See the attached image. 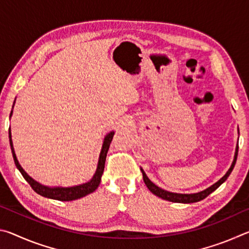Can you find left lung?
<instances>
[{
  "mask_svg": "<svg viewBox=\"0 0 249 249\" xmlns=\"http://www.w3.org/2000/svg\"><path fill=\"white\" fill-rule=\"evenodd\" d=\"M237 154H238V146L236 147V153H235V157L233 160V163H231V168L229 169V171L226 172L225 176L221 178L220 180L217 181L216 183H214L213 185H211L210 188L205 189L204 191L197 192V193H193V195H180V193H172V192H168L166 190H162L161 188H159L156 185L155 183L151 182V181L148 179V177L146 176V174L144 172V170L142 169V179H144V182L147 185V188L149 189L150 192H153L155 196H157L159 197H161L163 200L167 201H171V202H177V203H193V202H199L201 200L205 199L206 196L209 195H211L213 191H215L216 189L220 187V185L224 182V181L229 178V176L231 175V172L233 171L234 166L236 163V159H237Z\"/></svg>",
  "mask_w": 249,
  "mask_h": 249,
  "instance_id": "8db88e82",
  "label": "left lung"
}]
</instances>
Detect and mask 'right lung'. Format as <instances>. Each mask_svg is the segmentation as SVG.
Returning a JSON list of instances; mask_svg holds the SVG:
<instances>
[{"label":"right lung","mask_w":249,"mask_h":249,"mask_svg":"<svg viewBox=\"0 0 249 249\" xmlns=\"http://www.w3.org/2000/svg\"><path fill=\"white\" fill-rule=\"evenodd\" d=\"M11 111V115H12ZM113 136H114V132H111L107 134L104 138L103 142V146H102V150H101L100 154V158H99V163H98V168H96V171L89 182L80 184V185H75V187H70V188H48L45 187V185H41L40 183L36 182L35 180L32 179L26 172L24 171V169L18 161V158H16L15 151H14V147H13V142H12V138H11V129L8 128V137H10V145H11V150L12 154H13V158H14V162L18 169L20 171V174L24 177V179L27 181L31 185L32 189L38 195L49 197V199H53V200H59V201H72V200H77L80 199V197L86 196L90 193L93 192L96 188L99 187V184L101 182V177L103 175L104 171V166H105V159H107V150L109 148V144L113 140Z\"/></svg>","instance_id":"1"}]
</instances>
